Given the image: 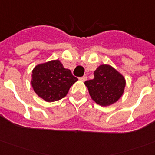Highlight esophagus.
<instances>
[{
    "mask_svg": "<svg viewBox=\"0 0 155 155\" xmlns=\"http://www.w3.org/2000/svg\"><path fill=\"white\" fill-rule=\"evenodd\" d=\"M80 81H82V82H85L86 80H87V77L86 76H83V77H81L80 78H79Z\"/></svg>",
    "mask_w": 155,
    "mask_h": 155,
    "instance_id": "1",
    "label": "esophagus"
}]
</instances>
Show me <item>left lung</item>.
<instances>
[{"mask_svg": "<svg viewBox=\"0 0 155 155\" xmlns=\"http://www.w3.org/2000/svg\"><path fill=\"white\" fill-rule=\"evenodd\" d=\"M91 99L102 107L110 106L121 97L125 79L113 67L102 64L94 72V78L84 82Z\"/></svg>", "mask_w": 155, "mask_h": 155, "instance_id": "left-lung-1", "label": "left lung"}]
</instances>
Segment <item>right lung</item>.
I'll return each instance as SVG.
<instances>
[{
	"label": "right lung",
	"instance_id": "right-lung-1",
	"mask_svg": "<svg viewBox=\"0 0 155 155\" xmlns=\"http://www.w3.org/2000/svg\"><path fill=\"white\" fill-rule=\"evenodd\" d=\"M78 78L59 60L38 64L32 71L31 85L39 97L48 102L64 98Z\"/></svg>",
	"mask_w": 155,
	"mask_h": 155
}]
</instances>
